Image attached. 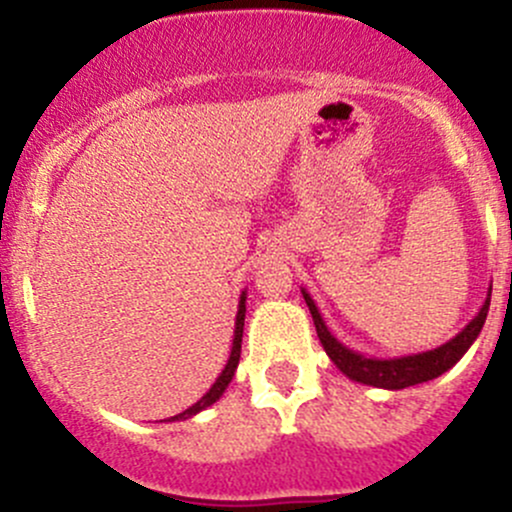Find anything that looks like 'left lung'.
<instances>
[{
  "mask_svg": "<svg viewBox=\"0 0 512 512\" xmlns=\"http://www.w3.org/2000/svg\"><path fill=\"white\" fill-rule=\"evenodd\" d=\"M490 289L485 294L483 307L478 309L476 317L461 329L453 339H448L446 344L436 349H428V352H418V354H406V356H394V359H379V356H366L354 352V349L344 347L329 327L324 324L322 314H319L317 304L314 299L309 297L307 289H302L304 302H307L309 312H312L314 327H317V337L322 342L324 352L329 354V359L337 364V369L342 371L344 376H349L352 381H359V384L366 386H376V389H389V391H399L406 389V386H416L423 384V381H431L436 376L446 374L451 366H456L461 361V356L471 349V344L476 342L480 329H483L485 317H488V307H490Z\"/></svg>",
  "mask_w": 512,
  "mask_h": 512,
  "instance_id": "obj_1",
  "label": "left lung"
}]
</instances>
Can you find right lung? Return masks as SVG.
<instances>
[{
  "label": "right lung",
  "instance_id": "right-lung-1",
  "mask_svg": "<svg viewBox=\"0 0 512 512\" xmlns=\"http://www.w3.org/2000/svg\"><path fill=\"white\" fill-rule=\"evenodd\" d=\"M245 299H247V292L240 294V304H237V317H235V334H232V349H230V359H227L225 369L220 371V376L215 379V384L210 386L208 394L203 396V399L198 401V404H193L190 409H185L183 414L178 416H170L165 418V421H185V418H193L195 414H200V411H205L208 406H213L215 401L220 399V396L225 394L227 384L232 381V376H235L237 371V364H240V349H242V327H245Z\"/></svg>",
  "mask_w": 512,
  "mask_h": 512
}]
</instances>
